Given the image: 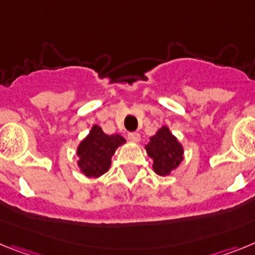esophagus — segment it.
Returning a JSON list of instances; mask_svg holds the SVG:
<instances>
[{"mask_svg":"<svg viewBox=\"0 0 255 255\" xmlns=\"http://www.w3.org/2000/svg\"><path fill=\"white\" fill-rule=\"evenodd\" d=\"M128 140L132 141V142H138L141 140L140 133H137V132H132V133H128Z\"/></svg>","mask_w":255,"mask_h":255,"instance_id":"obj_1","label":"esophagus"}]
</instances>
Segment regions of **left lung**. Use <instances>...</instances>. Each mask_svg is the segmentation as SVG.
I'll use <instances>...</instances> for the list:
<instances>
[{
  "instance_id": "obj_1",
  "label": "left lung",
  "mask_w": 255,
  "mask_h": 255,
  "mask_svg": "<svg viewBox=\"0 0 255 255\" xmlns=\"http://www.w3.org/2000/svg\"><path fill=\"white\" fill-rule=\"evenodd\" d=\"M146 154L152 159V169L158 176H169L183 160V146L167 126L156 130L145 145Z\"/></svg>"
}]
</instances>
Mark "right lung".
I'll return each mask as SVG.
<instances>
[{
	"label": "right lung",
	"mask_w": 255,
	"mask_h": 255,
	"mask_svg": "<svg viewBox=\"0 0 255 255\" xmlns=\"http://www.w3.org/2000/svg\"><path fill=\"white\" fill-rule=\"evenodd\" d=\"M126 138L121 134H106L97 125L91 127L90 133L77 147V165L81 173L88 178H99L109 170L112 158Z\"/></svg>",
	"instance_id": "right-lung-1"
}]
</instances>
